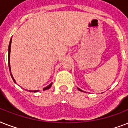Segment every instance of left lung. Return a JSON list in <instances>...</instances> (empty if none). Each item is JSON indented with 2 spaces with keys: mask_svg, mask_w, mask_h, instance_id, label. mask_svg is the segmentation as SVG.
I'll use <instances>...</instances> for the list:
<instances>
[{
  "mask_svg": "<svg viewBox=\"0 0 128 128\" xmlns=\"http://www.w3.org/2000/svg\"><path fill=\"white\" fill-rule=\"evenodd\" d=\"M78 88V90H80V91H81V92H84V91H82V90H81V89H80V88Z\"/></svg>",
  "mask_w": 128,
  "mask_h": 128,
  "instance_id": "8db88e82",
  "label": "left lung"
}]
</instances>
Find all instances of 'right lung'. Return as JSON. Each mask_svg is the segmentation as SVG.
<instances>
[{
  "label": "right lung",
  "instance_id": "right-lung-1",
  "mask_svg": "<svg viewBox=\"0 0 128 128\" xmlns=\"http://www.w3.org/2000/svg\"><path fill=\"white\" fill-rule=\"evenodd\" d=\"M11 42H12V38H10V43H9V45H8V67H9V70H10V76L11 77H12V78L13 81L14 82V83H16V81H15L14 78H13V76L12 74H11V69H10V47H11ZM52 85V83H51V84H50L48 86H47L46 87L44 88H43V90H46L49 89L50 87H51V86ZM27 91L28 92H38L39 91L38 90H27Z\"/></svg>",
  "mask_w": 128,
  "mask_h": 128
}]
</instances>
